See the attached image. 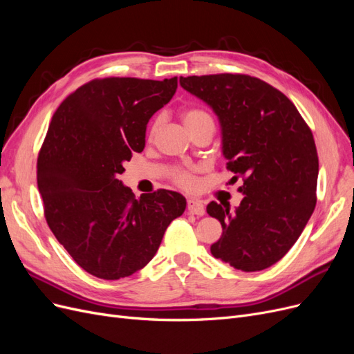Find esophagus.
I'll return each mask as SVG.
<instances>
[{
    "mask_svg": "<svg viewBox=\"0 0 354 354\" xmlns=\"http://www.w3.org/2000/svg\"><path fill=\"white\" fill-rule=\"evenodd\" d=\"M187 211L195 216H203L205 214V207L198 199H187Z\"/></svg>",
    "mask_w": 354,
    "mask_h": 354,
    "instance_id": "obj_1",
    "label": "esophagus"
}]
</instances>
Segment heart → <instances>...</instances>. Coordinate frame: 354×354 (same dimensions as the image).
<instances>
[{"instance_id":"obj_1","label":"heart","mask_w":354,"mask_h":354,"mask_svg":"<svg viewBox=\"0 0 354 354\" xmlns=\"http://www.w3.org/2000/svg\"><path fill=\"white\" fill-rule=\"evenodd\" d=\"M183 121L189 130V128L203 124V122H212V118L208 112L202 111L199 108H190L183 112ZM159 122H160V120L159 118H156L153 124L151 125V131H149L151 133V136L156 134L158 128H159ZM173 180L176 181V185H178L183 189H187V190L194 189L196 186V178H195L194 173H192V171L187 168H176L173 173Z\"/></svg>"}]
</instances>
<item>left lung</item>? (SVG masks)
<instances>
[{"mask_svg": "<svg viewBox=\"0 0 354 354\" xmlns=\"http://www.w3.org/2000/svg\"><path fill=\"white\" fill-rule=\"evenodd\" d=\"M180 85L218 116L232 181H243L234 211L208 203L223 227L211 254L242 272L264 270L292 248L315 211L319 159L312 130L283 93L250 75L180 77Z\"/></svg>", "mask_w": 354, "mask_h": 354, "instance_id": "obj_1", "label": "left lung"}]
</instances>
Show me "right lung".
<instances>
[{"mask_svg": "<svg viewBox=\"0 0 354 354\" xmlns=\"http://www.w3.org/2000/svg\"><path fill=\"white\" fill-rule=\"evenodd\" d=\"M177 90V77H109L81 85L51 118L37 162L44 216L82 269L104 281L131 276L153 259L183 195L159 189L136 198L118 176L145 149L146 125Z\"/></svg>", "mask_w": 354, "mask_h": 354, "instance_id": "1", "label": "right lung"}]
</instances>
